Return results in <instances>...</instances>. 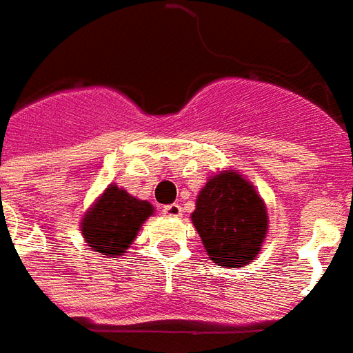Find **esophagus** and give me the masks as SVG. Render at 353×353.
Returning <instances> with one entry per match:
<instances>
[{
  "label": "esophagus",
  "instance_id": "esophagus-1",
  "mask_svg": "<svg viewBox=\"0 0 353 353\" xmlns=\"http://www.w3.org/2000/svg\"><path fill=\"white\" fill-rule=\"evenodd\" d=\"M163 214L169 216V218H180V216H182V207H180L179 203L165 205V207H163Z\"/></svg>",
  "mask_w": 353,
  "mask_h": 353
}]
</instances>
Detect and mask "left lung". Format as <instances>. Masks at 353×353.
<instances>
[{"label": "left lung", "mask_w": 353, "mask_h": 353, "mask_svg": "<svg viewBox=\"0 0 353 353\" xmlns=\"http://www.w3.org/2000/svg\"><path fill=\"white\" fill-rule=\"evenodd\" d=\"M192 223L208 258L223 269L252 263L269 233L263 197L235 169H222L208 176L195 199Z\"/></svg>", "instance_id": "left-lung-1"}]
</instances>
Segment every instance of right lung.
I'll list each match as a JSON object with an SVG mask.
<instances>
[{
	"label": "right lung",
	"instance_id": "right-lung-1",
	"mask_svg": "<svg viewBox=\"0 0 353 353\" xmlns=\"http://www.w3.org/2000/svg\"><path fill=\"white\" fill-rule=\"evenodd\" d=\"M154 214L145 199L109 184L81 218V233L90 248L103 258H120L130 250L143 223Z\"/></svg>",
	"mask_w": 353,
	"mask_h": 353
}]
</instances>
